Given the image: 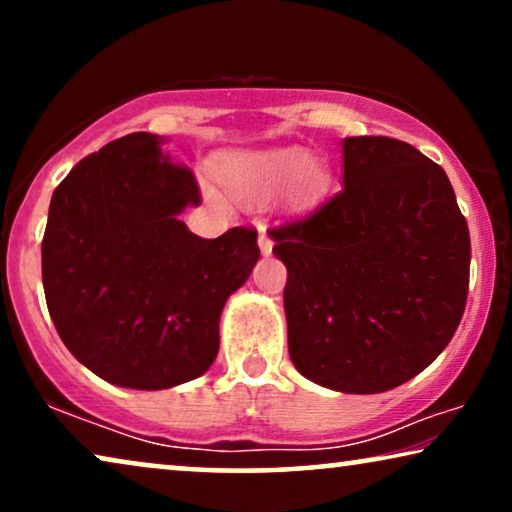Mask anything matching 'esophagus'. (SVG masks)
I'll list each match as a JSON object with an SVG mask.
<instances>
[{"label":"esophagus","instance_id":"obj_1","mask_svg":"<svg viewBox=\"0 0 512 512\" xmlns=\"http://www.w3.org/2000/svg\"><path fill=\"white\" fill-rule=\"evenodd\" d=\"M258 247H261L265 256L272 254V235L268 233V228H265V226L258 228Z\"/></svg>","mask_w":512,"mask_h":512}]
</instances>
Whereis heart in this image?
Instances as JSON below:
<instances>
[{"label": "heart", "mask_w": 512, "mask_h": 512, "mask_svg": "<svg viewBox=\"0 0 512 512\" xmlns=\"http://www.w3.org/2000/svg\"><path fill=\"white\" fill-rule=\"evenodd\" d=\"M221 179L242 200L270 202L286 191L293 205H305L324 188L326 170L300 149H275L230 158Z\"/></svg>", "instance_id": "heart-1"}]
</instances>
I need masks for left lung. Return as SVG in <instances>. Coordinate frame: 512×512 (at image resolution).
<instances>
[{
    "instance_id": "8db88e82",
    "label": "left lung",
    "mask_w": 512,
    "mask_h": 512,
    "mask_svg": "<svg viewBox=\"0 0 512 512\" xmlns=\"http://www.w3.org/2000/svg\"><path fill=\"white\" fill-rule=\"evenodd\" d=\"M345 186L270 228L298 373L345 394L412 380L464 317L468 223L445 170L391 137H349Z\"/></svg>"
}]
</instances>
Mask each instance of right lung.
<instances>
[{"label": "right lung", "instance_id": "obj_1", "mask_svg": "<svg viewBox=\"0 0 512 512\" xmlns=\"http://www.w3.org/2000/svg\"><path fill=\"white\" fill-rule=\"evenodd\" d=\"M195 174L132 132L90 153L53 191L41 279L55 331L102 380L167 389L205 373L219 317L261 256L249 226L216 240L179 212L200 205Z\"/></svg>", "mask_w": 512, "mask_h": 512}]
</instances>
